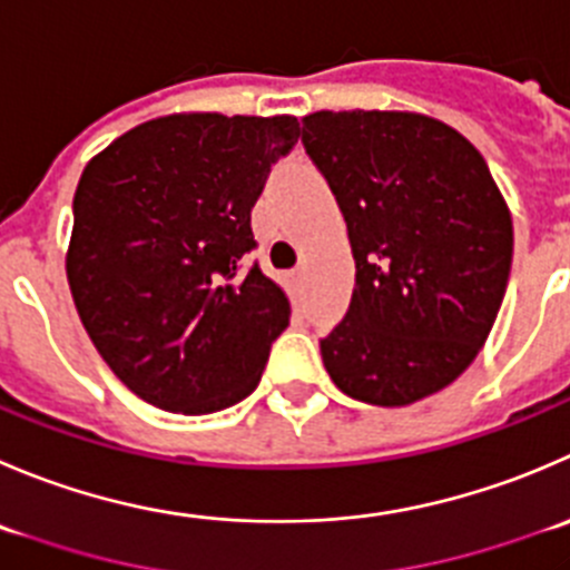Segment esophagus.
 <instances>
[{"mask_svg":"<svg viewBox=\"0 0 570 570\" xmlns=\"http://www.w3.org/2000/svg\"><path fill=\"white\" fill-rule=\"evenodd\" d=\"M306 278H308L306 267H297L289 273V284L295 286V289H303V286H306Z\"/></svg>","mask_w":570,"mask_h":570,"instance_id":"obj_1","label":"esophagus"}]
</instances>
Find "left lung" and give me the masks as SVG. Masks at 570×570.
<instances>
[{
	"instance_id": "1",
	"label": "left lung",
	"mask_w": 570,
	"mask_h": 570,
	"mask_svg": "<svg viewBox=\"0 0 570 570\" xmlns=\"http://www.w3.org/2000/svg\"><path fill=\"white\" fill-rule=\"evenodd\" d=\"M347 225L356 289L320 340L345 395L406 406L476 358L512 267V219L476 147L397 110H317L301 127Z\"/></svg>"
}]
</instances>
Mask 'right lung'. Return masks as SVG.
Wrapping results in <instances>:
<instances>
[{"mask_svg": "<svg viewBox=\"0 0 570 570\" xmlns=\"http://www.w3.org/2000/svg\"><path fill=\"white\" fill-rule=\"evenodd\" d=\"M295 116H164L82 173L69 275L116 379L167 412L208 414L258 386L289 301L262 273L250 212L297 145Z\"/></svg>", "mask_w": 570, "mask_h": 570, "instance_id": "1", "label": "right lung"}]
</instances>
